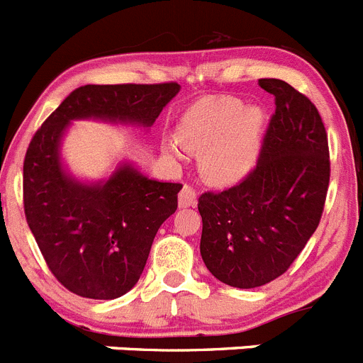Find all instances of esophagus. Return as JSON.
Masks as SVG:
<instances>
[{"label":"esophagus","instance_id":"obj_1","mask_svg":"<svg viewBox=\"0 0 363 363\" xmlns=\"http://www.w3.org/2000/svg\"><path fill=\"white\" fill-rule=\"evenodd\" d=\"M178 203L182 209H187V207H194L198 203L196 200V192L191 185H184V189L179 191V196H178Z\"/></svg>","mask_w":363,"mask_h":363}]
</instances>
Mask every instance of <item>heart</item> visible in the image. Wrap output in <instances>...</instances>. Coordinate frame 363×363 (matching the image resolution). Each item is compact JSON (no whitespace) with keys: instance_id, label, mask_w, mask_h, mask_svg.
<instances>
[{"instance_id":"1","label":"heart","mask_w":363,"mask_h":363,"mask_svg":"<svg viewBox=\"0 0 363 363\" xmlns=\"http://www.w3.org/2000/svg\"><path fill=\"white\" fill-rule=\"evenodd\" d=\"M265 112L245 107L236 98H207L184 112L176 127V140H165L162 149L169 158L187 152L201 156L203 178L218 187L240 184L255 167L264 134Z\"/></svg>"}]
</instances>
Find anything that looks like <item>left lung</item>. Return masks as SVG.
I'll use <instances>...</instances> for the list:
<instances>
[{
	"label": "left lung",
	"mask_w": 363,
	"mask_h": 363,
	"mask_svg": "<svg viewBox=\"0 0 363 363\" xmlns=\"http://www.w3.org/2000/svg\"><path fill=\"white\" fill-rule=\"evenodd\" d=\"M277 111L256 169L223 192H205L200 252L214 278L238 289L281 277L322 218L329 187V147L311 99L281 79H259Z\"/></svg>",
	"instance_id": "8db88e82"
}]
</instances>
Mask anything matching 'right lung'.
Returning <instances> with one entry per match:
<instances>
[{"instance_id":"obj_1","label":"right lung","mask_w":363,"mask_h":363,"mask_svg":"<svg viewBox=\"0 0 363 363\" xmlns=\"http://www.w3.org/2000/svg\"><path fill=\"white\" fill-rule=\"evenodd\" d=\"M178 92V83L79 86L32 138L23 163L25 216L45 262L70 293L92 300L129 293L160 225L178 209L182 185L149 178L130 162L108 178L82 182L63 163V136L78 120L149 129Z\"/></svg>"}]
</instances>
